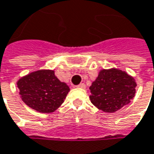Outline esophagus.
<instances>
[{
    "label": "esophagus",
    "instance_id": "1",
    "mask_svg": "<svg viewBox=\"0 0 154 154\" xmlns=\"http://www.w3.org/2000/svg\"><path fill=\"white\" fill-rule=\"evenodd\" d=\"M77 87V88H81V89H85L86 85H85V84H80V85H78Z\"/></svg>",
    "mask_w": 154,
    "mask_h": 154
}]
</instances>
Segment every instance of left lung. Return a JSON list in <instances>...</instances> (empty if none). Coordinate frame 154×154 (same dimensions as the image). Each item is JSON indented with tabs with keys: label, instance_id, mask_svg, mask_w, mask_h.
<instances>
[{
	"label": "left lung",
	"instance_id": "obj_1",
	"mask_svg": "<svg viewBox=\"0 0 154 154\" xmlns=\"http://www.w3.org/2000/svg\"><path fill=\"white\" fill-rule=\"evenodd\" d=\"M137 84L125 71L103 69L90 87L91 103L105 112H115L129 104L135 96Z\"/></svg>",
	"mask_w": 154,
	"mask_h": 154
}]
</instances>
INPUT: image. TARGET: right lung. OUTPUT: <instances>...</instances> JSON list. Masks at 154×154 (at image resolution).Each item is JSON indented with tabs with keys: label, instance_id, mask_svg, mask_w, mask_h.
Instances as JSON below:
<instances>
[{
	"label": "right lung",
	"instance_id": "right-lung-1",
	"mask_svg": "<svg viewBox=\"0 0 154 154\" xmlns=\"http://www.w3.org/2000/svg\"><path fill=\"white\" fill-rule=\"evenodd\" d=\"M21 98L36 112L50 113L63 103L69 86L55 76L54 70H37L17 82Z\"/></svg>",
	"mask_w": 154,
	"mask_h": 154
}]
</instances>
